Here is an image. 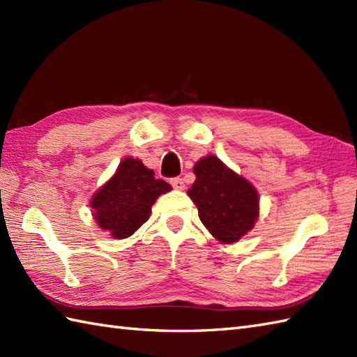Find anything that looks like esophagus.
<instances>
[{
	"instance_id": "obj_1",
	"label": "esophagus",
	"mask_w": 357,
	"mask_h": 357,
	"mask_svg": "<svg viewBox=\"0 0 357 357\" xmlns=\"http://www.w3.org/2000/svg\"><path fill=\"white\" fill-rule=\"evenodd\" d=\"M170 184H172L173 188H176V190H184V188H185V183H184L183 178H173L170 181Z\"/></svg>"
}]
</instances>
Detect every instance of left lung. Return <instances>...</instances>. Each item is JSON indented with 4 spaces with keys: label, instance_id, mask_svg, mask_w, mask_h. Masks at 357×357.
Segmentation results:
<instances>
[{
    "label": "left lung",
    "instance_id": "left-lung-1",
    "mask_svg": "<svg viewBox=\"0 0 357 357\" xmlns=\"http://www.w3.org/2000/svg\"><path fill=\"white\" fill-rule=\"evenodd\" d=\"M196 181L187 195L198 207L201 222L221 244H233L253 229L259 218L255 185L215 155L193 167Z\"/></svg>",
    "mask_w": 357,
    "mask_h": 357
}]
</instances>
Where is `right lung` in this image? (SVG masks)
<instances>
[{
    "label": "right lung",
    "instance_id": "1",
    "mask_svg": "<svg viewBox=\"0 0 357 357\" xmlns=\"http://www.w3.org/2000/svg\"><path fill=\"white\" fill-rule=\"evenodd\" d=\"M172 190L164 179H156L138 158H124L116 172L90 199L92 215L100 229L113 239H126L147 221L151 206Z\"/></svg>",
    "mask_w": 357,
    "mask_h": 357
}]
</instances>
